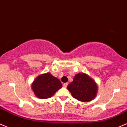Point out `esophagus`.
<instances>
[{"label": "esophagus", "instance_id": "obj_1", "mask_svg": "<svg viewBox=\"0 0 127 127\" xmlns=\"http://www.w3.org/2000/svg\"><path fill=\"white\" fill-rule=\"evenodd\" d=\"M63 86H64V88H66V87H67V86H68V83H64Z\"/></svg>", "mask_w": 127, "mask_h": 127}]
</instances>
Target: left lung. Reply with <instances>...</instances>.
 <instances>
[{"mask_svg": "<svg viewBox=\"0 0 127 127\" xmlns=\"http://www.w3.org/2000/svg\"><path fill=\"white\" fill-rule=\"evenodd\" d=\"M67 89L74 98L83 102L92 100L96 95L98 86L92 78L85 73H79L74 77Z\"/></svg>", "mask_w": 127, "mask_h": 127, "instance_id": "1", "label": "left lung"}]
</instances>
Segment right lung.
I'll use <instances>...</instances> for the list:
<instances>
[{"mask_svg": "<svg viewBox=\"0 0 127 127\" xmlns=\"http://www.w3.org/2000/svg\"><path fill=\"white\" fill-rule=\"evenodd\" d=\"M62 87L61 81L50 72L37 77L32 84V89L35 96L41 99L52 97Z\"/></svg>", "mask_w": 127, "mask_h": 127, "instance_id": "obj_1", "label": "right lung"}]
</instances>
